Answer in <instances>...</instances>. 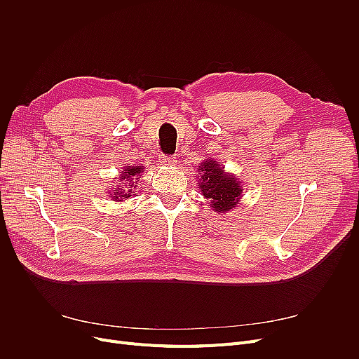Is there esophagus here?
Returning a JSON list of instances; mask_svg holds the SVG:
<instances>
[{
    "label": "esophagus",
    "mask_w": 359,
    "mask_h": 359,
    "mask_svg": "<svg viewBox=\"0 0 359 359\" xmlns=\"http://www.w3.org/2000/svg\"><path fill=\"white\" fill-rule=\"evenodd\" d=\"M160 163L164 164V165H176L177 160L175 157H172V156H161L160 157Z\"/></svg>",
    "instance_id": "1"
}]
</instances>
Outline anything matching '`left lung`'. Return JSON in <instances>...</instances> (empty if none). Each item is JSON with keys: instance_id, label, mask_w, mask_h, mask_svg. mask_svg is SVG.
Instances as JSON below:
<instances>
[{"instance_id": "1", "label": "left lung", "mask_w": 359, "mask_h": 359, "mask_svg": "<svg viewBox=\"0 0 359 359\" xmlns=\"http://www.w3.org/2000/svg\"><path fill=\"white\" fill-rule=\"evenodd\" d=\"M199 189L202 195L210 199L211 208L224 214L231 211L241 198V186L236 176L225 173L224 168L212 158L199 164Z\"/></svg>"}]
</instances>
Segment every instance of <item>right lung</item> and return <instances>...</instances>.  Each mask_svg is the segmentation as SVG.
Instances as JSON below:
<instances>
[{"instance_id": "1", "label": "right lung", "mask_w": 359, "mask_h": 359, "mask_svg": "<svg viewBox=\"0 0 359 359\" xmlns=\"http://www.w3.org/2000/svg\"><path fill=\"white\" fill-rule=\"evenodd\" d=\"M144 172L142 165H126L123 168V172H121V177H119V182H122V184H118L113 187V192H109L110 194V198L113 201H125V199H129L132 195H134L135 189H137V179H134L135 176H140V173Z\"/></svg>"}]
</instances>
